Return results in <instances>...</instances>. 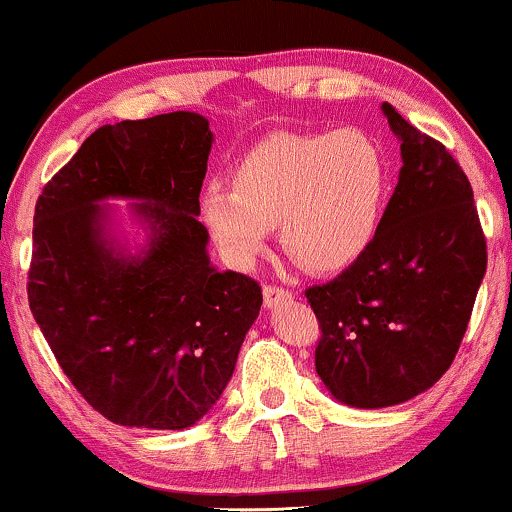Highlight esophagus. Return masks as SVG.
Returning a JSON list of instances; mask_svg holds the SVG:
<instances>
[{"mask_svg":"<svg viewBox=\"0 0 512 512\" xmlns=\"http://www.w3.org/2000/svg\"><path fill=\"white\" fill-rule=\"evenodd\" d=\"M287 299H292V292L285 290V287H263V304H266V309H275V306L287 302Z\"/></svg>","mask_w":512,"mask_h":512,"instance_id":"obj_1","label":"esophagus"}]
</instances>
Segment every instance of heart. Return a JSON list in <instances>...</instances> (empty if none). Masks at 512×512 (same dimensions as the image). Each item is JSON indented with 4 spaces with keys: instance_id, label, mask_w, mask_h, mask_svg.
I'll use <instances>...</instances> for the list:
<instances>
[{
    "instance_id": "b5f03b06",
    "label": "heart",
    "mask_w": 512,
    "mask_h": 512,
    "mask_svg": "<svg viewBox=\"0 0 512 512\" xmlns=\"http://www.w3.org/2000/svg\"><path fill=\"white\" fill-rule=\"evenodd\" d=\"M386 201V158L364 131L278 134L239 162L232 189L203 191L201 220L232 266L249 268L280 225L294 261L333 273L374 244Z\"/></svg>"
}]
</instances>
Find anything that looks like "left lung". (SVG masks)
Returning a JSON list of instances; mask_svg holds the SVG:
<instances>
[{"label":"left lung","instance_id":"1","mask_svg":"<svg viewBox=\"0 0 512 512\" xmlns=\"http://www.w3.org/2000/svg\"><path fill=\"white\" fill-rule=\"evenodd\" d=\"M381 110L402 158L381 230L345 273L306 290L323 333L316 374L357 410L400 405L446 374L486 273L467 174L390 102Z\"/></svg>","mask_w":512,"mask_h":512}]
</instances>
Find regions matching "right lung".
Wrapping results in <instances>:
<instances>
[{"mask_svg": "<svg viewBox=\"0 0 512 512\" xmlns=\"http://www.w3.org/2000/svg\"><path fill=\"white\" fill-rule=\"evenodd\" d=\"M213 141L194 112L105 124L35 206L30 311L69 381L114 424L201 422L261 311L258 282L220 273L198 222Z\"/></svg>", "mask_w": 512, "mask_h": 512, "instance_id": "right-lung-1", "label": "right lung"}]
</instances>
